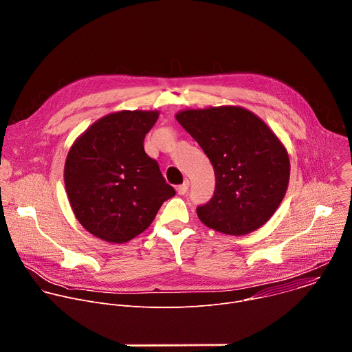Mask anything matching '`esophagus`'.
I'll return each mask as SVG.
<instances>
[{
    "label": "esophagus",
    "instance_id": "1",
    "mask_svg": "<svg viewBox=\"0 0 352 352\" xmlns=\"http://www.w3.org/2000/svg\"><path fill=\"white\" fill-rule=\"evenodd\" d=\"M188 188H189V181H188V179H185V181H184V184L178 185L177 190H178V193H179V195H185V193L188 192Z\"/></svg>",
    "mask_w": 352,
    "mask_h": 352
}]
</instances>
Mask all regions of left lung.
<instances>
[{"instance_id": "left-lung-1", "label": "left lung", "mask_w": 352, "mask_h": 352, "mask_svg": "<svg viewBox=\"0 0 352 352\" xmlns=\"http://www.w3.org/2000/svg\"><path fill=\"white\" fill-rule=\"evenodd\" d=\"M175 118L214 168V195L196 208L200 221L228 235L262 227L280 206L289 179L288 153L278 138L242 107L185 110Z\"/></svg>"}]
</instances>
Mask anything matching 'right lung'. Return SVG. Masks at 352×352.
Returning a JSON list of instances; mask_svg holds the SVG:
<instances>
[{
  "mask_svg": "<svg viewBox=\"0 0 352 352\" xmlns=\"http://www.w3.org/2000/svg\"><path fill=\"white\" fill-rule=\"evenodd\" d=\"M157 118V111L109 114L72 144L65 188L76 219L94 236L117 243L135 238L175 195L143 147Z\"/></svg>",
  "mask_w": 352,
  "mask_h": 352,
  "instance_id": "add662e5",
  "label": "right lung"
}]
</instances>
